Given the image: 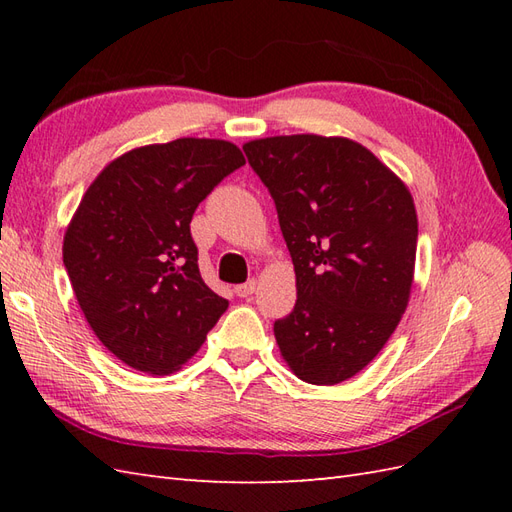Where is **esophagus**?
I'll use <instances>...</instances> for the list:
<instances>
[{
	"instance_id": "34e87169",
	"label": "esophagus",
	"mask_w": 512,
	"mask_h": 512,
	"mask_svg": "<svg viewBox=\"0 0 512 512\" xmlns=\"http://www.w3.org/2000/svg\"><path fill=\"white\" fill-rule=\"evenodd\" d=\"M255 288H257V281H255V279H248L246 284H239V286H235V295H237V297H242V299H246V297L253 295Z\"/></svg>"
}]
</instances>
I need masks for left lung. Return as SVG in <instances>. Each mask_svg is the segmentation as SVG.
Returning <instances> with one entry per match:
<instances>
[{
  "label": "left lung",
  "mask_w": 512,
  "mask_h": 512,
  "mask_svg": "<svg viewBox=\"0 0 512 512\" xmlns=\"http://www.w3.org/2000/svg\"><path fill=\"white\" fill-rule=\"evenodd\" d=\"M244 151L273 195L297 275L295 310L275 321L279 352L306 383H343L374 361L407 310L411 193L350 138L270 136Z\"/></svg>",
  "instance_id": "1"
}]
</instances>
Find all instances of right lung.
<instances>
[{
    "mask_svg": "<svg viewBox=\"0 0 512 512\" xmlns=\"http://www.w3.org/2000/svg\"><path fill=\"white\" fill-rule=\"evenodd\" d=\"M244 162L228 140L178 138L118 156L85 191L63 264L90 328L125 365L176 372L226 312L202 281L189 224Z\"/></svg>",
    "mask_w": 512,
    "mask_h": 512,
    "instance_id": "add662e5",
    "label": "right lung"
}]
</instances>
